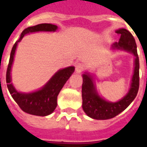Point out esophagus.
Returning <instances> with one entry per match:
<instances>
[{
    "mask_svg": "<svg viewBox=\"0 0 147 147\" xmlns=\"http://www.w3.org/2000/svg\"><path fill=\"white\" fill-rule=\"evenodd\" d=\"M84 69V65L82 63H78L76 64V71L77 73H80L82 72Z\"/></svg>",
    "mask_w": 147,
    "mask_h": 147,
    "instance_id": "obj_1",
    "label": "esophagus"
}]
</instances>
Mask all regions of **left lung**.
Segmentation results:
<instances>
[{
  "label": "left lung",
  "mask_w": 147,
  "mask_h": 147,
  "mask_svg": "<svg viewBox=\"0 0 147 147\" xmlns=\"http://www.w3.org/2000/svg\"><path fill=\"white\" fill-rule=\"evenodd\" d=\"M117 34H120V40L115 42L113 48L121 49L132 53L136 57L135 70L132 83L129 92L120 101L109 102L98 95L93 83L92 78L87 73L83 75L82 98L83 109L88 117L96 120H108L113 118L123 112L136 98L139 87V61L137 53V46L133 35L126 29H119Z\"/></svg>",
  "instance_id": "8db88e82"
}]
</instances>
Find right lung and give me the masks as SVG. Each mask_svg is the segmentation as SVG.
Instances as JSON below:
<instances>
[{"label": "right lung", "mask_w": 147, "mask_h": 147, "mask_svg": "<svg viewBox=\"0 0 147 147\" xmlns=\"http://www.w3.org/2000/svg\"><path fill=\"white\" fill-rule=\"evenodd\" d=\"M57 29V26L51 24H41L34 27H27L22 32L19 41L15 43L11 49L9 63L6 72L7 86L11 97L20 106V108L27 113L40 116V117H45L52 113L57 105V100L58 94L65 83L67 82V80L70 78L71 74L74 72L75 67H68L58 71L43 88L36 92L30 93V94L18 92L11 83V76H10L11 64L14 59L15 52L17 46V43L20 42L24 35L27 34L36 32V31H55Z\"/></svg>", "instance_id": "right-lung-1"}]
</instances>
